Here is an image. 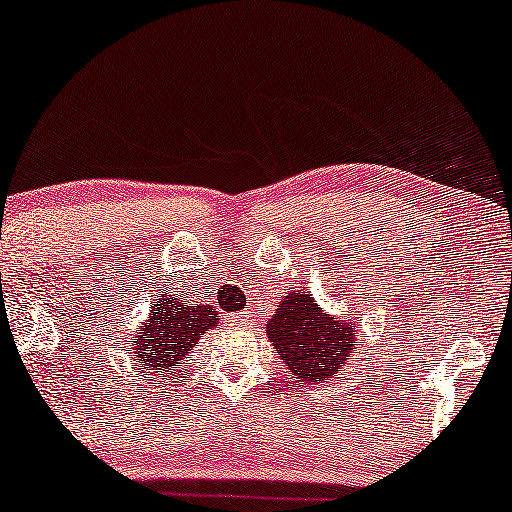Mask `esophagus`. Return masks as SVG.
<instances>
[{"instance_id": "1", "label": "esophagus", "mask_w": 512, "mask_h": 512, "mask_svg": "<svg viewBox=\"0 0 512 512\" xmlns=\"http://www.w3.org/2000/svg\"><path fill=\"white\" fill-rule=\"evenodd\" d=\"M229 322H231V324H236V326L245 324V312H236V315H231V317H229Z\"/></svg>"}]
</instances>
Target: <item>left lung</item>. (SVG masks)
Segmentation results:
<instances>
[{
  "label": "left lung",
  "instance_id": "1",
  "mask_svg": "<svg viewBox=\"0 0 512 512\" xmlns=\"http://www.w3.org/2000/svg\"><path fill=\"white\" fill-rule=\"evenodd\" d=\"M264 331L293 377L307 384L334 379L353 357L357 334L350 319L329 315L305 291L283 295Z\"/></svg>",
  "mask_w": 512,
  "mask_h": 512
}]
</instances>
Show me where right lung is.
Listing matches in <instances>:
<instances>
[{"label": "right lung", "mask_w": 512, "mask_h": 512, "mask_svg": "<svg viewBox=\"0 0 512 512\" xmlns=\"http://www.w3.org/2000/svg\"><path fill=\"white\" fill-rule=\"evenodd\" d=\"M214 326H219V312L212 305H188L186 300L164 293L152 305L131 343L145 367L171 372L195 348L200 336Z\"/></svg>", "instance_id": "1"}]
</instances>
